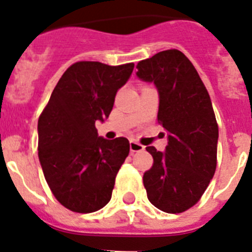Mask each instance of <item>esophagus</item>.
Wrapping results in <instances>:
<instances>
[{
    "label": "esophagus",
    "instance_id": "1",
    "mask_svg": "<svg viewBox=\"0 0 252 252\" xmlns=\"http://www.w3.org/2000/svg\"><path fill=\"white\" fill-rule=\"evenodd\" d=\"M145 149V146H142L141 144H139V142L133 141V140H131L130 141V150L132 151V153H136V151H142Z\"/></svg>",
    "mask_w": 252,
    "mask_h": 252
}]
</instances>
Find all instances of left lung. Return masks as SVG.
I'll return each mask as SVG.
<instances>
[{
	"label": "left lung",
	"mask_w": 252,
	"mask_h": 252,
	"mask_svg": "<svg viewBox=\"0 0 252 252\" xmlns=\"http://www.w3.org/2000/svg\"><path fill=\"white\" fill-rule=\"evenodd\" d=\"M136 68L140 81L158 90V120L168 136L165 151L146 148L154 159L144 174L146 194L162 212H184L199 201L215 175L218 126L212 102L182 51H160Z\"/></svg>",
	"instance_id": "8db88e82"
}]
</instances>
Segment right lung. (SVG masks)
<instances>
[{
  "mask_svg": "<svg viewBox=\"0 0 252 252\" xmlns=\"http://www.w3.org/2000/svg\"><path fill=\"white\" fill-rule=\"evenodd\" d=\"M132 70V63L78 62L62 75L40 116V165L53 194L73 212H95L110 202L130 142L98 136L95 122L108 119Z\"/></svg>",
  "mask_w": 252,
  "mask_h": 252,
  "instance_id": "1",
  "label": "right lung"
}]
</instances>
